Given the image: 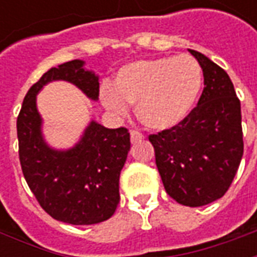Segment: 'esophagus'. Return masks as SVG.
<instances>
[{
  "mask_svg": "<svg viewBox=\"0 0 257 257\" xmlns=\"http://www.w3.org/2000/svg\"><path fill=\"white\" fill-rule=\"evenodd\" d=\"M142 138H143V135L140 134V132H138V131H132V132H131V142H132V143L138 142V140H140Z\"/></svg>",
  "mask_w": 257,
  "mask_h": 257,
  "instance_id": "1",
  "label": "esophagus"
}]
</instances>
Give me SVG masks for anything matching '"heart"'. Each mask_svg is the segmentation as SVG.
Returning a JSON list of instances; mask_svg holds the SVG:
<instances>
[{
  "label": "heart",
  "instance_id": "heart-1",
  "mask_svg": "<svg viewBox=\"0 0 257 257\" xmlns=\"http://www.w3.org/2000/svg\"><path fill=\"white\" fill-rule=\"evenodd\" d=\"M202 86V74L189 56L142 59L118 70L111 86L100 89V101L114 115L136 107L146 128L167 131L189 115Z\"/></svg>",
  "mask_w": 257,
  "mask_h": 257
}]
</instances>
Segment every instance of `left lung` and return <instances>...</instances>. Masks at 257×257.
I'll use <instances>...</instances> for the list:
<instances>
[{
  "label": "left lung",
  "mask_w": 257,
  "mask_h": 257,
  "mask_svg": "<svg viewBox=\"0 0 257 257\" xmlns=\"http://www.w3.org/2000/svg\"><path fill=\"white\" fill-rule=\"evenodd\" d=\"M204 73L198 104L182 122L150 135L164 187L176 202L204 206L230 187L243 154L241 103L228 74L189 49Z\"/></svg>",
  "instance_id": "obj_1"
}]
</instances>
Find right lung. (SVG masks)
Listing matches in <instances>:
<instances>
[{
	"mask_svg": "<svg viewBox=\"0 0 257 257\" xmlns=\"http://www.w3.org/2000/svg\"><path fill=\"white\" fill-rule=\"evenodd\" d=\"M71 60L52 67L31 86L18 117L22 171L42 209L53 219L74 226L110 219L119 202V173L131 149L128 129H108L90 121L70 149L58 150L42 134L37 95L53 81H67L88 99H99V77Z\"/></svg>",
	"mask_w": 257,
	"mask_h": 257,
	"instance_id": "1",
	"label": "right lung"
}]
</instances>
